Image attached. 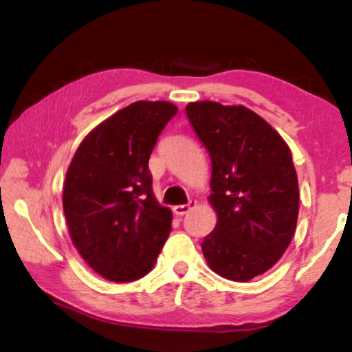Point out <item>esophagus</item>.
Returning <instances> with one entry per match:
<instances>
[{
    "label": "esophagus",
    "mask_w": 352,
    "mask_h": 352,
    "mask_svg": "<svg viewBox=\"0 0 352 352\" xmlns=\"http://www.w3.org/2000/svg\"><path fill=\"white\" fill-rule=\"evenodd\" d=\"M195 205H197V204H195L194 200H189V204H186V205L174 206V208H172V211H174V214H177V216H183V214H186L188 211L192 210Z\"/></svg>",
    "instance_id": "34e87169"
}]
</instances>
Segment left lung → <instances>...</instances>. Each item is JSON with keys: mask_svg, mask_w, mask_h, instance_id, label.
Here are the masks:
<instances>
[{"mask_svg": "<svg viewBox=\"0 0 352 352\" xmlns=\"http://www.w3.org/2000/svg\"><path fill=\"white\" fill-rule=\"evenodd\" d=\"M211 157L210 204L217 223L201 250L212 272L247 283L281 259L295 234L300 190L292 152L264 118L243 105H186Z\"/></svg>", "mask_w": 352, "mask_h": 352, "instance_id": "1", "label": "left lung"}]
</instances>
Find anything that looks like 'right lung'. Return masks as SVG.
I'll list each match as a JSON object with an SVG mask.
<instances>
[{"instance_id":"right-lung-1","label":"right lung","mask_w":352,"mask_h":352,"mask_svg":"<svg viewBox=\"0 0 352 352\" xmlns=\"http://www.w3.org/2000/svg\"><path fill=\"white\" fill-rule=\"evenodd\" d=\"M177 111L168 100L130 104L94 127L71 160L62 194L69 237L109 281L147 275L168 241L172 211L155 199L148 158Z\"/></svg>"}]
</instances>
